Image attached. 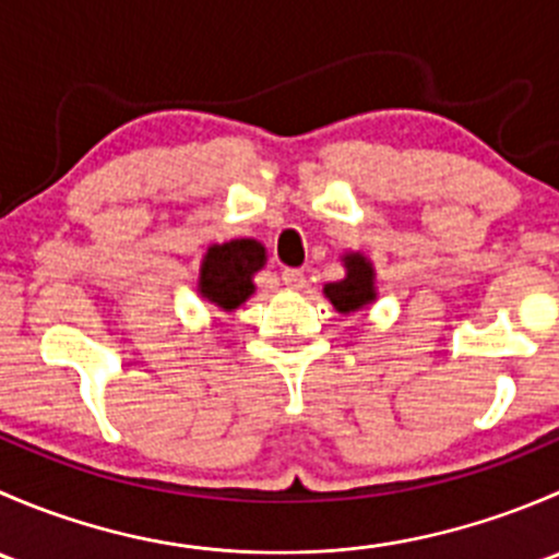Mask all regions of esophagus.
Instances as JSON below:
<instances>
[{
    "label": "esophagus",
    "mask_w": 559,
    "mask_h": 559,
    "mask_svg": "<svg viewBox=\"0 0 559 559\" xmlns=\"http://www.w3.org/2000/svg\"><path fill=\"white\" fill-rule=\"evenodd\" d=\"M281 281H284V286L289 292H302L308 286V278L302 270H284V273H281Z\"/></svg>",
    "instance_id": "1"
}]
</instances>
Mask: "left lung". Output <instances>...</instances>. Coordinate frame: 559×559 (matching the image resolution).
<instances>
[{
  "mask_svg": "<svg viewBox=\"0 0 559 559\" xmlns=\"http://www.w3.org/2000/svg\"><path fill=\"white\" fill-rule=\"evenodd\" d=\"M346 278L324 286L326 300L335 306L337 313H354L368 308L376 300V270L362 253H343Z\"/></svg>",
  "mask_w": 559,
  "mask_h": 559,
  "instance_id": "8db88e82",
  "label": "left lung"
}]
</instances>
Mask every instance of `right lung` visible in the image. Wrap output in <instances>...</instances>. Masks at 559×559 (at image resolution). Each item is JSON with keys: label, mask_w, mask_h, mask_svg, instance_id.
Here are the masks:
<instances>
[{"label": "right lung", "mask_w": 559, "mask_h": 559, "mask_svg": "<svg viewBox=\"0 0 559 559\" xmlns=\"http://www.w3.org/2000/svg\"><path fill=\"white\" fill-rule=\"evenodd\" d=\"M264 246L259 240L240 238L229 243L211 246L200 267L197 292L211 306L235 311L253 295V273L264 267Z\"/></svg>", "instance_id": "right-lung-1"}]
</instances>
